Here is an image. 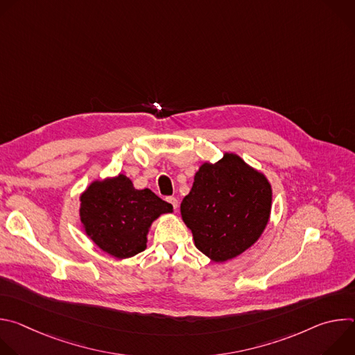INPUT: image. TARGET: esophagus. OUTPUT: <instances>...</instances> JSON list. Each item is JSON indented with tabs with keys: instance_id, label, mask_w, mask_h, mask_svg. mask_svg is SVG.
Listing matches in <instances>:
<instances>
[{
	"instance_id": "34e87169",
	"label": "esophagus",
	"mask_w": 355,
	"mask_h": 355,
	"mask_svg": "<svg viewBox=\"0 0 355 355\" xmlns=\"http://www.w3.org/2000/svg\"><path fill=\"white\" fill-rule=\"evenodd\" d=\"M167 202H168V204H171V207H173L174 209H177V208H178V200H177V198H174V196H168V198H167Z\"/></svg>"
}]
</instances>
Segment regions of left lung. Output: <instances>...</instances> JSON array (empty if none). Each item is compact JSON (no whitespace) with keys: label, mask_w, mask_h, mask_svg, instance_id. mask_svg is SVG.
<instances>
[{"label":"left lung","mask_w":355,"mask_h":355,"mask_svg":"<svg viewBox=\"0 0 355 355\" xmlns=\"http://www.w3.org/2000/svg\"><path fill=\"white\" fill-rule=\"evenodd\" d=\"M267 177L234 153L204 163L181 202V216L195 245L215 263L240 256L263 234L271 214Z\"/></svg>","instance_id":"8db88e82"}]
</instances>
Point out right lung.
<instances>
[{
	"mask_svg": "<svg viewBox=\"0 0 355 355\" xmlns=\"http://www.w3.org/2000/svg\"><path fill=\"white\" fill-rule=\"evenodd\" d=\"M171 212V204L148 188L136 189L123 174L92 181L80 196L84 232L101 250L119 260L143 251L151 223Z\"/></svg>",
	"mask_w": 355,
	"mask_h": 355,
	"instance_id": "1",
	"label": "right lung"
}]
</instances>
